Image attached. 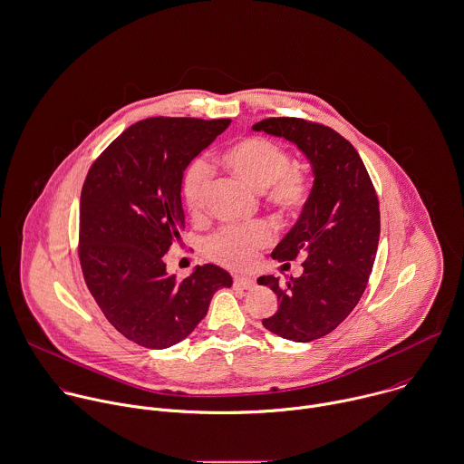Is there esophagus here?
<instances>
[{
    "label": "esophagus",
    "mask_w": 464,
    "mask_h": 464,
    "mask_svg": "<svg viewBox=\"0 0 464 464\" xmlns=\"http://www.w3.org/2000/svg\"><path fill=\"white\" fill-rule=\"evenodd\" d=\"M234 286L239 290H252L256 286V281L252 277H236Z\"/></svg>",
    "instance_id": "obj_1"
}]
</instances>
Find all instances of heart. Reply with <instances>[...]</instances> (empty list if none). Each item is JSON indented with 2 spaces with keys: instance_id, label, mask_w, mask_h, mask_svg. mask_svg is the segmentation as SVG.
<instances>
[{
  "instance_id": "1",
  "label": "heart",
  "mask_w": 464,
  "mask_h": 464,
  "mask_svg": "<svg viewBox=\"0 0 464 464\" xmlns=\"http://www.w3.org/2000/svg\"><path fill=\"white\" fill-rule=\"evenodd\" d=\"M221 163L236 178L256 190H263L266 201L281 212H294L306 201V179L290 165V156L276 142L263 137H248L228 146ZM210 185V167L203 160H194L183 176L181 194L187 208L198 214ZM272 232L265 223L248 227H225L212 234L207 243V254L230 268L248 266L256 252L268 245Z\"/></svg>"
}]
</instances>
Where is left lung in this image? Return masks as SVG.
Segmentation results:
<instances>
[{
	"instance_id": "8db88e82",
	"label": "left lung",
	"mask_w": 464,
	"mask_h": 464,
	"mask_svg": "<svg viewBox=\"0 0 464 464\" xmlns=\"http://www.w3.org/2000/svg\"><path fill=\"white\" fill-rule=\"evenodd\" d=\"M252 130L294 142L313 169L301 218L272 252L279 261L306 257L304 272L285 285L259 277L279 301L263 325L286 340L311 342L345 320L365 292L380 239L378 196L362 158L334 130L288 117Z\"/></svg>"
}]
</instances>
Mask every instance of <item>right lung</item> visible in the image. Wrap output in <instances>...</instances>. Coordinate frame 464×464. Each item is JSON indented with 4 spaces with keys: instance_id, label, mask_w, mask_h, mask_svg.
I'll return each instance as SVG.
<instances>
[{
    "instance_id": "right-lung-1",
    "label": "right lung",
    "mask_w": 464,
    "mask_h": 464,
    "mask_svg": "<svg viewBox=\"0 0 464 464\" xmlns=\"http://www.w3.org/2000/svg\"><path fill=\"white\" fill-rule=\"evenodd\" d=\"M230 119L155 117L130 126L90 167L81 192L79 259L110 324L148 349L187 338L232 277L216 265L178 281L163 256L181 239V181L188 163Z\"/></svg>"
}]
</instances>
